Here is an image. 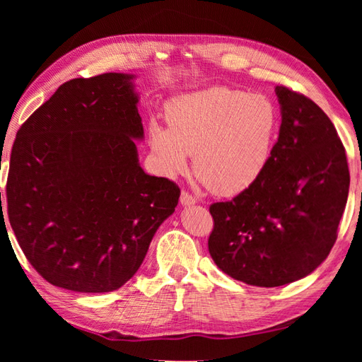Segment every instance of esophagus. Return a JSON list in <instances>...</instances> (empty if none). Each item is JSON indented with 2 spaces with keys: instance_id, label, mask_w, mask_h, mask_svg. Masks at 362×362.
<instances>
[{
  "instance_id": "34e87169",
  "label": "esophagus",
  "mask_w": 362,
  "mask_h": 362,
  "mask_svg": "<svg viewBox=\"0 0 362 362\" xmlns=\"http://www.w3.org/2000/svg\"><path fill=\"white\" fill-rule=\"evenodd\" d=\"M197 202V199L194 197V196H191L189 193H187V191H182V194H180V204L183 205V206H191V205H194Z\"/></svg>"
}]
</instances>
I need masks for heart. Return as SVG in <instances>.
Returning <instances> with one entry per match:
<instances>
[{"mask_svg": "<svg viewBox=\"0 0 362 362\" xmlns=\"http://www.w3.org/2000/svg\"><path fill=\"white\" fill-rule=\"evenodd\" d=\"M168 126L152 119L149 144L168 175L194 171L214 193L235 196L252 188L271 163L280 112L263 95L210 87L174 98Z\"/></svg>", "mask_w": 362, "mask_h": 362, "instance_id": "heart-1", "label": "heart"}]
</instances>
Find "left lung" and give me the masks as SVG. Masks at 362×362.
<instances>
[{
  "label": "left lung",
  "instance_id": "8db88e82",
  "mask_svg": "<svg viewBox=\"0 0 362 362\" xmlns=\"http://www.w3.org/2000/svg\"><path fill=\"white\" fill-rule=\"evenodd\" d=\"M281 124L263 177L210 206L209 250L232 279L259 288L305 279L333 244L347 204L350 173L342 141L317 104L276 86Z\"/></svg>",
  "mask_w": 362,
  "mask_h": 362
}]
</instances>
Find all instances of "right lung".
<instances>
[{
  "instance_id": "add662e5",
  "label": "right lung",
  "mask_w": 362,
  "mask_h": 362,
  "mask_svg": "<svg viewBox=\"0 0 362 362\" xmlns=\"http://www.w3.org/2000/svg\"><path fill=\"white\" fill-rule=\"evenodd\" d=\"M135 78L65 82L15 138L6 187L11 227L54 286L86 294L121 288L179 202L174 182L140 166Z\"/></svg>"
}]
</instances>
